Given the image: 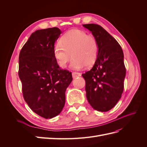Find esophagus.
I'll return each mask as SVG.
<instances>
[{
    "label": "esophagus",
    "mask_w": 147,
    "mask_h": 147,
    "mask_svg": "<svg viewBox=\"0 0 147 147\" xmlns=\"http://www.w3.org/2000/svg\"><path fill=\"white\" fill-rule=\"evenodd\" d=\"M81 76V74L78 73V72H73L72 73V77L73 78H76L77 77H80Z\"/></svg>",
    "instance_id": "esophagus-1"
}]
</instances>
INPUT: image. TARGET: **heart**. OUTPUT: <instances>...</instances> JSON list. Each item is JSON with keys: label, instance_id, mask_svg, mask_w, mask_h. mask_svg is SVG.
I'll list each match as a JSON object with an SVG mask.
<instances>
[{"label": "heart", "instance_id": "heart-1", "mask_svg": "<svg viewBox=\"0 0 147 147\" xmlns=\"http://www.w3.org/2000/svg\"><path fill=\"white\" fill-rule=\"evenodd\" d=\"M53 53L61 67L65 68L72 56L71 68L79 70L94 64L99 55V45L94 37L84 31L72 29L63 35L60 43L55 46Z\"/></svg>", "mask_w": 147, "mask_h": 147}]
</instances>
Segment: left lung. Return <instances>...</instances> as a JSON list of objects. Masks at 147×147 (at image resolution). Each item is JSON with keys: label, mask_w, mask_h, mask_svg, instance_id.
<instances>
[{"label": "left lung", "mask_w": 147, "mask_h": 147, "mask_svg": "<svg viewBox=\"0 0 147 147\" xmlns=\"http://www.w3.org/2000/svg\"><path fill=\"white\" fill-rule=\"evenodd\" d=\"M90 30L99 45V55L92 68L82 74L85 80L86 98L92 107L107 112L117 104L124 89L126 68L122 48L100 26L83 24Z\"/></svg>", "instance_id": "1"}]
</instances>
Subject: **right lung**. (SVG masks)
<instances>
[{
	"label": "right lung",
	"instance_id": "1",
	"mask_svg": "<svg viewBox=\"0 0 147 147\" xmlns=\"http://www.w3.org/2000/svg\"><path fill=\"white\" fill-rule=\"evenodd\" d=\"M57 28L33 32L19 56V77L24 99L34 112L46 119L58 115L65 104V92L72 73L59 68L54 57Z\"/></svg>",
	"mask_w": 147,
	"mask_h": 147
}]
</instances>
